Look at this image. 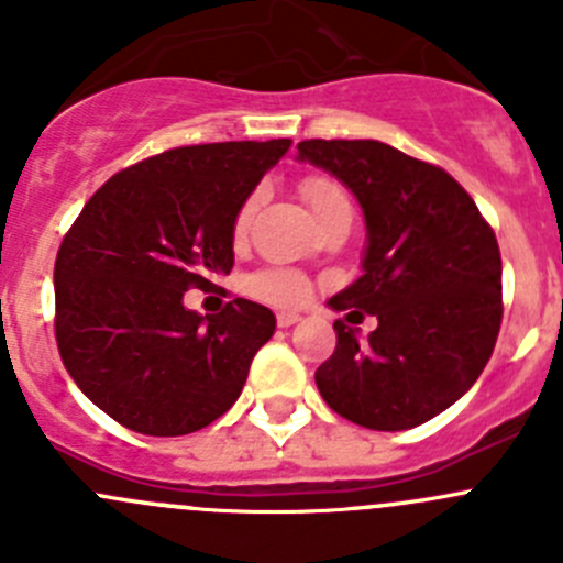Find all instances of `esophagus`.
<instances>
[{
  "label": "esophagus",
  "instance_id": "obj_1",
  "mask_svg": "<svg viewBox=\"0 0 563 563\" xmlns=\"http://www.w3.org/2000/svg\"><path fill=\"white\" fill-rule=\"evenodd\" d=\"M299 318H302L299 313H288V310H283V313H277V327H283V329L294 327V323H297Z\"/></svg>",
  "mask_w": 563,
  "mask_h": 563
}]
</instances>
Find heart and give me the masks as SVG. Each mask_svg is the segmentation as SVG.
I'll return each mask as SVG.
<instances>
[{"label": "heart", "mask_w": 563, "mask_h": 563, "mask_svg": "<svg viewBox=\"0 0 563 563\" xmlns=\"http://www.w3.org/2000/svg\"><path fill=\"white\" fill-rule=\"evenodd\" d=\"M299 187H302L305 201L310 203V209H313V214L321 225L327 223V220H332L334 214L351 212L349 196H345V190L332 179V176L310 174L305 176ZM255 209H258V192H253V196L242 203L240 212H236L234 225H231V236H234L236 245H242V242L247 240V231H250V223H253ZM250 291H253L258 299H264V302H272V305H299L308 299L310 286L299 272L264 269L250 280Z\"/></svg>", "instance_id": "obj_1"}]
</instances>
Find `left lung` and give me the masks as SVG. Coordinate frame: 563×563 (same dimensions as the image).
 Returning <instances> with one entry per match:
<instances>
[{"mask_svg":"<svg viewBox=\"0 0 563 563\" xmlns=\"http://www.w3.org/2000/svg\"><path fill=\"white\" fill-rule=\"evenodd\" d=\"M356 196L367 225L360 280L332 310L379 327L367 341L334 321V354L316 371L327 406L371 430H408L474 387L501 329V253L474 198L433 163L382 141L297 146Z\"/></svg>","mask_w":563,"mask_h":563,"instance_id":"obj_1","label":"left lung"}]
</instances>
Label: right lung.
Instances as JSON below:
<instances>
[{
	"mask_svg": "<svg viewBox=\"0 0 563 563\" xmlns=\"http://www.w3.org/2000/svg\"><path fill=\"white\" fill-rule=\"evenodd\" d=\"M291 139L176 146L95 192L54 264L56 345L78 389L144 435H187L223 417L255 351L275 334L264 305L214 316L181 305L234 266L236 212Z\"/></svg>",
	"mask_w": 563,
	"mask_h": 563,
	"instance_id": "add662e5",
	"label": "right lung"
}]
</instances>
